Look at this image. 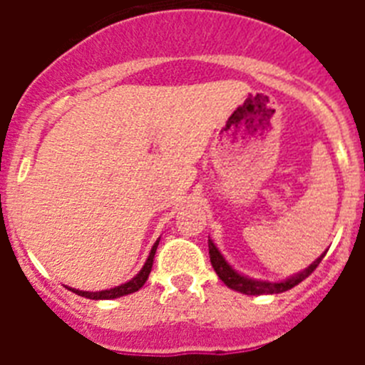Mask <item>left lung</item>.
I'll list each match as a JSON object with an SVG mask.
<instances>
[{
    "label": "left lung",
    "mask_w": 365,
    "mask_h": 365,
    "mask_svg": "<svg viewBox=\"0 0 365 365\" xmlns=\"http://www.w3.org/2000/svg\"><path fill=\"white\" fill-rule=\"evenodd\" d=\"M208 252H210L212 267H214V270H215V274L219 276V279H221V282L225 283L228 289H232V291L243 292V294H248V296L279 294V292L289 291V289L296 287L298 283H302L303 279L307 278V276H311L312 270L320 265L322 257L325 256V252H324L320 257H318V259L312 261L307 269H303L302 272L294 274V276H289V278L279 279V282H265V279L248 278V276H245V274L237 272V270H235L234 267H232L230 263L225 259V256L219 252V248L215 247V243L210 240V237H208Z\"/></svg>",
    "instance_id": "1"
}]
</instances>
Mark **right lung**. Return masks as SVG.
<instances>
[{
    "instance_id": "obj_1",
    "label": "right lung",
    "mask_w": 365,
    "mask_h": 365,
    "mask_svg": "<svg viewBox=\"0 0 365 365\" xmlns=\"http://www.w3.org/2000/svg\"><path fill=\"white\" fill-rule=\"evenodd\" d=\"M159 241H160V237L155 241L153 247H151L150 256H148V259H146V263L143 265V269L138 270L137 276H133L130 282L122 283V285H118V287H113V289H106V291H96V292L78 291V289H73V287H67V289H69V291H73L74 294H78V296H82V298H89V299H115V298H120V296L131 294V292H137L138 289H140V287L146 283L148 276H150L151 267H153L155 252H157V247H159Z\"/></svg>"
}]
</instances>
